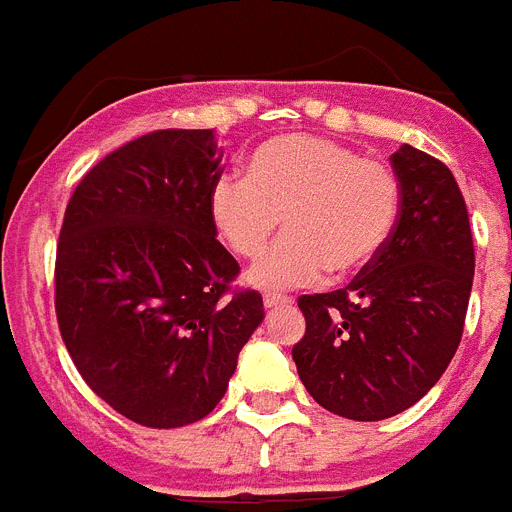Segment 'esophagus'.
<instances>
[{"instance_id":"1","label":"esophagus","mask_w":512,"mask_h":512,"mask_svg":"<svg viewBox=\"0 0 512 512\" xmlns=\"http://www.w3.org/2000/svg\"><path fill=\"white\" fill-rule=\"evenodd\" d=\"M293 298L290 295H277V293H266L264 295V306L266 308H280V306H290Z\"/></svg>"}]
</instances>
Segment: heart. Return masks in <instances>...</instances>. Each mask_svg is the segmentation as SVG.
Masks as SVG:
<instances>
[{"label": "heart", "mask_w": 512, "mask_h": 512, "mask_svg": "<svg viewBox=\"0 0 512 512\" xmlns=\"http://www.w3.org/2000/svg\"><path fill=\"white\" fill-rule=\"evenodd\" d=\"M211 222L238 259H259L285 216L282 243L253 266L261 290L316 285L377 259L400 214L390 164L319 135H280L248 159L246 177L222 175L209 196Z\"/></svg>", "instance_id": "b5f03b06"}]
</instances>
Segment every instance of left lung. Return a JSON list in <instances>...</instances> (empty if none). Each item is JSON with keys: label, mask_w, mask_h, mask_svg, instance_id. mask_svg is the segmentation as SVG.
<instances>
[{"label": "left lung", "mask_w": 512, "mask_h": 512, "mask_svg": "<svg viewBox=\"0 0 512 512\" xmlns=\"http://www.w3.org/2000/svg\"><path fill=\"white\" fill-rule=\"evenodd\" d=\"M390 162L400 214L387 246L348 287L298 298V377L322 408L353 421L398 416L432 390L458 350L474 285V238L453 172L408 143Z\"/></svg>", "instance_id": "1"}]
</instances>
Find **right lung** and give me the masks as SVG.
<instances>
[{"instance_id":"1","label":"right lung","mask_w":512,"mask_h":512,"mask_svg":"<svg viewBox=\"0 0 512 512\" xmlns=\"http://www.w3.org/2000/svg\"><path fill=\"white\" fill-rule=\"evenodd\" d=\"M214 130H154L83 175L54 264L59 335L83 382L117 413L175 429L222 400L264 319L217 240Z\"/></svg>"}]
</instances>
